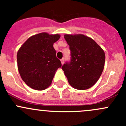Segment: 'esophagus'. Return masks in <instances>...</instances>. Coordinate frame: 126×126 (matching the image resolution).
Segmentation results:
<instances>
[{
    "mask_svg": "<svg viewBox=\"0 0 126 126\" xmlns=\"http://www.w3.org/2000/svg\"><path fill=\"white\" fill-rule=\"evenodd\" d=\"M64 58H62V59L61 60V63H62V64H63V63H64Z\"/></svg>",
    "mask_w": 126,
    "mask_h": 126,
    "instance_id": "1",
    "label": "esophagus"
}]
</instances>
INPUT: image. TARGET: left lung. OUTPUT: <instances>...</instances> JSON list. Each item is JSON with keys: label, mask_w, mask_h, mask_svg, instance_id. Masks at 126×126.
I'll use <instances>...</instances> for the list:
<instances>
[{"label": "left lung", "mask_w": 126, "mask_h": 126, "mask_svg": "<svg viewBox=\"0 0 126 126\" xmlns=\"http://www.w3.org/2000/svg\"><path fill=\"white\" fill-rule=\"evenodd\" d=\"M71 60L62 67L69 85L85 90L93 86L102 73L105 64L104 50L91 38L82 34H66Z\"/></svg>", "instance_id": "1"}]
</instances>
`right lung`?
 <instances>
[{
  "label": "right lung",
  "mask_w": 126,
  "mask_h": 126,
  "mask_svg": "<svg viewBox=\"0 0 126 126\" xmlns=\"http://www.w3.org/2000/svg\"><path fill=\"white\" fill-rule=\"evenodd\" d=\"M60 38L59 34L40 33L29 38L17 51L20 76L32 89L41 91L49 87L56 71L62 66L54 48V43Z\"/></svg>",
  "instance_id": "1"
}]
</instances>
